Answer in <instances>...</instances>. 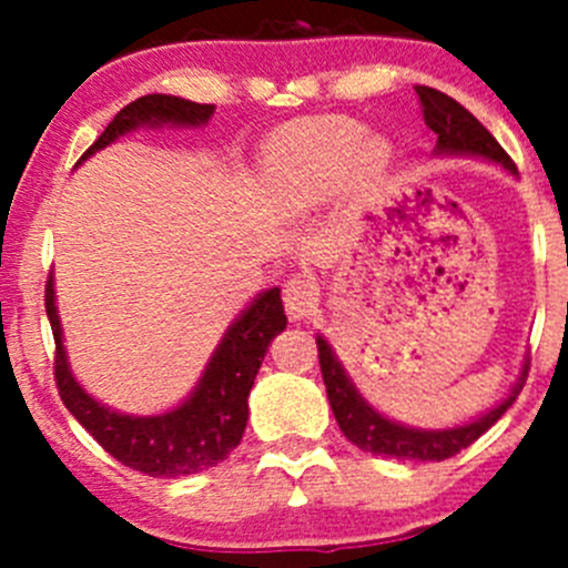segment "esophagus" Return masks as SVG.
<instances>
[{
	"label": "esophagus",
	"mask_w": 568,
	"mask_h": 568,
	"mask_svg": "<svg viewBox=\"0 0 568 568\" xmlns=\"http://www.w3.org/2000/svg\"><path fill=\"white\" fill-rule=\"evenodd\" d=\"M283 302L291 318L313 316V311H316L318 305L316 280L307 277V274H294V277H288V283L283 285Z\"/></svg>",
	"instance_id": "34e87169"
}]
</instances>
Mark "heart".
I'll return each mask as SVG.
<instances>
[{
	"label": "heart",
	"mask_w": 568,
	"mask_h": 568,
	"mask_svg": "<svg viewBox=\"0 0 568 568\" xmlns=\"http://www.w3.org/2000/svg\"><path fill=\"white\" fill-rule=\"evenodd\" d=\"M387 151L382 142L365 140L354 120H318L285 131L266 148V164L307 194H326L346 186L352 175L382 173Z\"/></svg>",
	"instance_id": "heart-1"
}]
</instances>
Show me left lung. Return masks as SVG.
Returning <instances> with one entry per match:
<instances>
[{
  "label": "left lung",
  "mask_w": 568,
  "mask_h": 568,
  "mask_svg": "<svg viewBox=\"0 0 568 568\" xmlns=\"http://www.w3.org/2000/svg\"><path fill=\"white\" fill-rule=\"evenodd\" d=\"M415 90L417 95H420L426 125L437 134V153L484 156L503 164V168L511 170V173L517 170L514 168L511 156L503 151L500 142H497L495 136L480 125V120L475 118L473 112H467L459 101L439 93V90L434 88H423V84H417ZM316 346L321 376H324L326 385V398H329V406L332 412H335V420L337 426H341V432L346 434L348 443L357 445L359 450H368V454L374 456H390V459L443 462L462 454L464 448H469L480 434L489 432V428L506 415V409L517 400L525 379H528V365H525L523 376H519V382L514 385V390L508 393V398L503 400V404H497L495 409L486 412V415H480L478 420L467 423V426L443 428V432H423V428H406L400 426V423L387 420V417H382L374 406L365 404V398L354 390L352 379H348L346 371L341 368V363H337L335 354H332L329 343L318 335Z\"/></svg>",
  "instance_id": "obj_1"
}]
</instances>
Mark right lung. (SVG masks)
Here are the masks:
<instances>
[{
  "mask_svg": "<svg viewBox=\"0 0 568 568\" xmlns=\"http://www.w3.org/2000/svg\"><path fill=\"white\" fill-rule=\"evenodd\" d=\"M211 114H214V104H194V101L162 93L142 95L114 114L104 134L84 151L82 159L93 156L95 151L136 125H203L209 123ZM45 316H49L57 343L54 382L62 404L93 434L95 443L109 456L151 478H181V475L203 473L231 456L247 428V398L255 385L257 368L268 352V343L288 324L280 288L263 291L225 332L197 390L189 395L186 404L168 415L134 417L118 415L90 398L68 371L51 274L45 280Z\"/></svg>",
  "mask_w": 568,
  "mask_h": 568,
  "instance_id": "1",
  "label": "right lung"
}]
</instances>
